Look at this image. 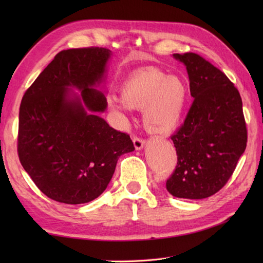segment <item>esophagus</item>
I'll return each instance as SVG.
<instances>
[{
    "label": "esophagus",
    "mask_w": 263,
    "mask_h": 263,
    "mask_svg": "<svg viewBox=\"0 0 263 263\" xmlns=\"http://www.w3.org/2000/svg\"><path fill=\"white\" fill-rule=\"evenodd\" d=\"M133 143H135V147H136L137 150H140L144 146V140L142 138L135 137V138H133Z\"/></svg>",
    "instance_id": "esophagus-1"
}]
</instances>
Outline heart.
<instances>
[{"instance_id": "1", "label": "heart", "mask_w": 263, "mask_h": 263, "mask_svg": "<svg viewBox=\"0 0 263 263\" xmlns=\"http://www.w3.org/2000/svg\"><path fill=\"white\" fill-rule=\"evenodd\" d=\"M187 88L177 77L155 68L136 71L123 82L121 98L109 96L111 110L123 116L128 109L142 110L143 124L156 135H164L180 124L186 106Z\"/></svg>"}]
</instances>
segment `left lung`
<instances>
[{
  "label": "left lung",
  "mask_w": 263,
  "mask_h": 263,
  "mask_svg": "<svg viewBox=\"0 0 263 263\" xmlns=\"http://www.w3.org/2000/svg\"><path fill=\"white\" fill-rule=\"evenodd\" d=\"M173 57L186 66L194 99L182 126L171 137L177 165L166 189L176 198L204 199L224 187L247 148L242 98L224 72L202 57Z\"/></svg>",
  "instance_id": "left-lung-1"
}]
</instances>
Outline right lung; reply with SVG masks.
<instances>
[{"mask_svg": "<svg viewBox=\"0 0 263 263\" xmlns=\"http://www.w3.org/2000/svg\"><path fill=\"white\" fill-rule=\"evenodd\" d=\"M111 52L71 48L55 55L21 100L18 156L33 183L49 199L80 204L107 187L120 156L135 150L126 133L96 115L107 106L93 89ZM70 87L82 91L78 97Z\"/></svg>", "mask_w": 263, "mask_h": 263, "instance_id": "obj_1", "label": "right lung"}]
</instances>
